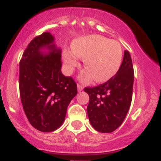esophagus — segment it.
I'll use <instances>...</instances> for the list:
<instances>
[{
  "instance_id": "34e87169",
  "label": "esophagus",
  "mask_w": 161,
  "mask_h": 161,
  "mask_svg": "<svg viewBox=\"0 0 161 161\" xmlns=\"http://www.w3.org/2000/svg\"><path fill=\"white\" fill-rule=\"evenodd\" d=\"M77 88H78V91H82V90H83V86H82V85H80V84H78Z\"/></svg>"
}]
</instances>
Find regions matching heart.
Listing matches in <instances>:
<instances>
[{
    "instance_id": "obj_1",
    "label": "heart",
    "mask_w": 161,
    "mask_h": 161,
    "mask_svg": "<svg viewBox=\"0 0 161 161\" xmlns=\"http://www.w3.org/2000/svg\"><path fill=\"white\" fill-rule=\"evenodd\" d=\"M63 58L68 74L80 66L79 58H82L86 70L80 74L79 80L87 82L94 79L97 82H104L119 69L123 50L118 42L100 35H88L75 40L72 51L65 50Z\"/></svg>"
}]
</instances>
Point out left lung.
<instances>
[{
  "label": "left lung",
  "mask_w": 161,
  "mask_h": 161,
  "mask_svg": "<svg viewBox=\"0 0 161 161\" xmlns=\"http://www.w3.org/2000/svg\"><path fill=\"white\" fill-rule=\"evenodd\" d=\"M134 70L128 51L118 72L105 83L84 91L90 97L87 115L90 123L96 131L112 132L124 122L132 98Z\"/></svg>",
  "instance_id": "left-lung-1"
}]
</instances>
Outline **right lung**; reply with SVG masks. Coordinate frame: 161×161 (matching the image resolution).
<instances>
[{
	"instance_id": "add662e5",
	"label": "right lung",
	"mask_w": 161,
	"mask_h": 161,
	"mask_svg": "<svg viewBox=\"0 0 161 161\" xmlns=\"http://www.w3.org/2000/svg\"><path fill=\"white\" fill-rule=\"evenodd\" d=\"M62 50L49 32L34 37L20 61L19 87L23 109L34 128L43 132L58 129L67 107L77 95V85L61 71Z\"/></svg>"
}]
</instances>
